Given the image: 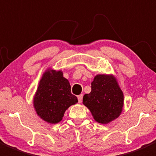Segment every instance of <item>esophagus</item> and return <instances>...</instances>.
Returning <instances> with one entry per match:
<instances>
[{
    "instance_id": "34e87169",
    "label": "esophagus",
    "mask_w": 156,
    "mask_h": 156,
    "mask_svg": "<svg viewBox=\"0 0 156 156\" xmlns=\"http://www.w3.org/2000/svg\"><path fill=\"white\" fill-rule=\"evenodd\" d=\"M82 98H83V95H82V94H81V95L78 96V103H81V101H82Z\"/></svg>"
}]
</instances>
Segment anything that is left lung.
I'll use <instances>...</instances> for the list:
<instances>
[{
    "label": "left lung",
    "instance_id": "8db88e82",
    "mask_svg": "<svg viewBox=\"0 0 156 156\" xmlns=\"http://www.w3.org/2000/svg\"><path fill=\"white\" fill-rule=\"evenodd\" d=\"M94 120L108 124L119 118L124 106L123 92L112 75H97L91 83V92L83 97Z\"/></svg>",
    "mask_w": 156,
    "mask_h": 156
}]
</instances>
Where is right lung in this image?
Wrapping results in <instances>:
<instances>
[{
    "label": "right lung",
    "instance_id": "obj_1",
    "mask_svg": "<svg viewBox=\"0 0 156 156\" xmlns=\"http://www.w3.org/2000/svg\"><path fill=\"white\" fill-rule=\"evenodd\" d=\"M78 103L71 93L69 81L62 71L47 69L40 80L33 100L37 115L50 124L61 122L66 110Z\"/></svg>",
    "mask_w": 156,
    "mask_h": 156
}]
</instances>
